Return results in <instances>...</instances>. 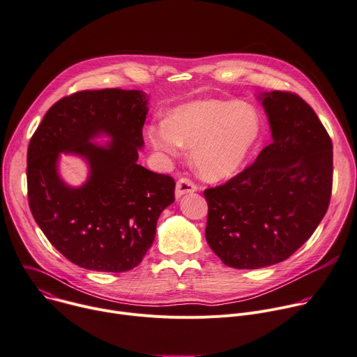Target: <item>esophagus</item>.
I'll return each instance as SVG.
<instances>
[{"instance_id": "34e87169", "label": "esophagus", "mask_w": 357, "mask_h": 357, "mask_svg": "<svg viewBox=\"0 0 357 357\" xmlns=\"http://www.w3.org/2000/svg\"><path fill=\"white\" fill-rule=\"evenodd\" d=\"M198 190V186L193 183L189 178H181L176 182V188H175V195L176 198H181L185 193H190V192H195Z\"/></svg>"}]
</instances>
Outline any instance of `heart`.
Listing matches in <instances>:
<instances>
[{"instance_id": "heart-1", "label": "heart", "mask_w": 357, "mask_h": 357, "mask_svg": "<svg viewBox=\"0 0 357 357\" xmlns=\"http://www.w3.org/2000/svg\"><path fill=\"white\" fill-rule=\"evenodd\" d=\"M261 135L256 111L236 100H204L175 108L148 128L151 145L168 158L192 146V164L208 181L235 175Z\"/></svg>"}]
</instances>
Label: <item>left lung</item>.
I'll return each instance as SVG.
<instances>
[{
  "label": "left lung",
  "mask_w": 357,
  "mask_h": 357,
  "mask_svg": "<svg viewBox=\"0 0 357 357\" xmlns=\"http://www.w3.org/2000/svg\"><path fill=\"white\" fill-rule=\"evenodd\" d=\"M262 105L272 144L236 176L204 192L206 241L236 269L294 255L316 231L332 195L333 145L312 107L287 91L265 92Z\"/></svg>",
  "instance_id": "8db88e82"
}]
</instances>
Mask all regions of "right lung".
<instances>
[{"instance_id": "1", "label": "right lung", "mask_w": 357, "mask_h": 357, "mask_svg": "<svg viewBox=\"0 0 357 357\" xmlns=\"http://www.w3.org/2000/svg\"><path fill=\"white\" fill-rule=\"evenodd\" d=\"M146 93L107 88L63 96L45 114L26 152L28 204L51 245L73 264L98 272L138 266L156 222L175 201V181L137 164ZM105 132L107 147L90 139ZM59 151L84 155L90 178L71 188L57 175Z\"/></svg>"}]
</instances>
